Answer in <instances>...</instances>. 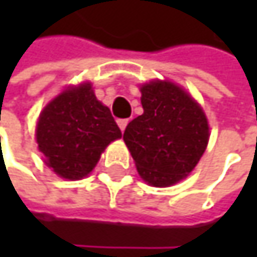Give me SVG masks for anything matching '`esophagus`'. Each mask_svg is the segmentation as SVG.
Wrapping results in <instances>:
<instances>
[{
    "label": "esophagus",
    "mask_w": 257,
    "mask_h": 257,
    "mask_svg": "<svg viewBox=\"0 0 257 257\" xmlns=\"http://www.w3.org/2000/svg\"><path fill=\"white\" fill-rule=\"evenodd\" d=\"M128 119H119L117 120V125H119V128H120V131L123 132L125 129H126V126H128Z\"/></svg>",
    "instance_id": "34e87169"
}]
</instances>
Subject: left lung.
<instances>
[{
	"mask_svg": "<svg viewBox=\"0 0 257 257\" xmlns=\"http://www.w3.org/2000/svg\"><path fill=\"white\" fill-rule=\"evenodd\" d=\"M140 90L144 113L129 122L123 140L141 179L167 187L199 162L208 144V120L201 105L176 83L153 80Z\"/></svg>",
	"mask_w": 257,
	"mask_h": 257,
	"instance_id": "1",
	"label": "left lung"
}]
</instances>
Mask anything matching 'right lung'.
<instances>
[{
	"instance_id": "right-lung-1",
	"label": "right lung",
	"mask_w": 257,
	"mask_h": 257,
	"mask_svg": "<svg viewBox=\"0 0 257 257\" xmlns=\"http://www.w3.org/2000/svg\"><path fill=\"white\" fill-rule=\"evenodd\" d=\"M120 137L110 108L96 99L89 81L68 86L53 98L40 113L35 128L46 165L68 180L90 174L105 147Z\"/></svg>"
}]
</instances>
